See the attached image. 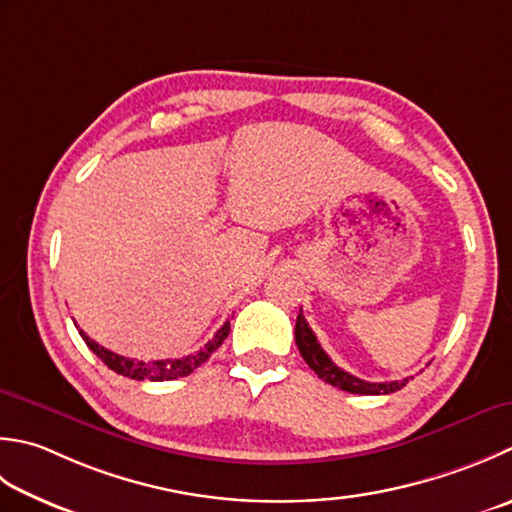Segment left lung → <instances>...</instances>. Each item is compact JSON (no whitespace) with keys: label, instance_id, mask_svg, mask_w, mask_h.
Segmentation results:
<instances>
[{"label":"left lung","instance_id":"8db88e82","mask_svg":"<svg viewBox=\"0 0 512 512\" xmlns=\"http://www.w3.org/2000/svg\"><path fill=\"white\" fill-rule=\"evenodd\" d=\"M295 342H297L299 353H302V357H304V362L315 370V375L319 379H324V382H328L330 386H337V388L346 390V393L388 395V393H395V390L404 388L408 384V377L402 379V382H382V384L364 382V379L350 375V373H346V370L335 366L333 359H330L324 353V348L319 346L313 330H310V326L306 324L302 310H299L297 324H295Z\"/></svg>","mask_w":512,"mask_h":512}]
</instances>
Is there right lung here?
I'll list each match as a JSON object with an SVG mask.
<instances>
[{"instance_id":"obj_1","label":"right lung","mask_w":512,"mask_h":512,"mask_svg":"<svg viewBox=\"0 0 512 512\" xmlns=\"http://www.w3.org/2000/svg\"><path fill=\"white\" fill-rule=\"evenodd\" d=\"M228 333H230V322H226L222 328H219L215 337L208 339V344L204 348H199L195 355H186L179 359H157V362H137V359H128L117 353H110L108 348L93 342L84 330H79V335H82L86 346L93 350V353L102 359L110 370H115L117 375L137 379V382H144V379H148V382H168V379L190 375L195 368L202 366L219 346L224 344Z\"/></svg>"}]
</instances>
